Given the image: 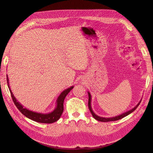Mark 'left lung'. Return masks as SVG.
<instances>
[{
  "mask_svg": "<svg viewBox=\"0 0 153 153\" xmlns=\"http://www.w3.org/2000/svg\"><path fill=\"white\" fill-rule=\"evenodd\" d=\"M88 92V95H89V101H88V106H89V110H90V111H91V114H92V116H93V117H94L95 119L97 120V121H101V122H109V121H117V120H119V119H122V118H123V117H124L127 116V115H128L129 114H130L131 113H132V112H133V111L135 110V109L138 107V105H140V102H141V101H142V100H141L139 101V102H138V103L135 106V107H134L133 108H132L131 110L128 111V112H124V113H123V114H121V115H117V116L112 117H109V118L106 117H106H100V116H98V115H96V114L94 113L93 110H92V107H91V93H90L89 92Z\"/></svg>",
  "mask_w": 153,
  "mask_h": 153,
  "instance_id": "obj_1",
  "label": "left lung"
}]
</instances>
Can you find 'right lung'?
<instances>
[{
  "mask_svg": "<svg viewBox=\"0 0 153 153\" xmlns=\"http://www.w3.org/2000/svg\"><path fill=\"white\" fill-rule=\"evenodd\" d=\"M7 85L9 87V89H10V91L11 92V95L13 102L16 105L17 108L20 110V112L22 113L23 115H24L25 117L32 120V121L38 122V123H47V124L56 122L60 119V117H61L64 110L63 104H64V99H65L66 95H68L69 92H70V91L72 90V89L74 87L73 86H71L64 91H63L61 92V94H60L57 98V100L56 101V103H57L56 107H55V108L52 111V112H51L48 114H43V113L33 112V111H31L30 110L27 109L26 108H24V106L22 104H20L19 101H18V100L16 99L15 97L14 96L13 92L10 89V84H9V78L7 76Z\"/></svg>",
  "mask_w": 153,
  "mask_h": 153,
  "instance_id": "add662e5",
  "label": "right lung"
}]
</instances>
